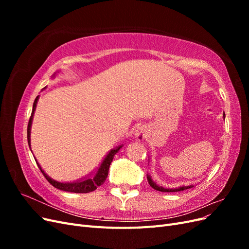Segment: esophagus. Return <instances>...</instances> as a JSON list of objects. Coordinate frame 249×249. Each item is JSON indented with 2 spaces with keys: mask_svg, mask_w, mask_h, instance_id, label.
I'll return each instance as SVG.
<instances>
[{
  "mask_svg": "<svg viewBox=\"0 0 249 249\" xmlns=\"http://www.w3.org/2000/svg\"><path fill=\"white\" fill-rule=\"evenodd\" d=\"M145 136H146L145 131H143L142 129H138L136 132H135V137H136L139 141L144 139V138H145Z\"/></svg>",
  "mask_w": 249,
  "mask_h": 249,
  "instance_id": "esophagus-1",
  "label": "esophagus"
}]
</instances>
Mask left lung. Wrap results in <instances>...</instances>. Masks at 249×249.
Segmentation results:
<instances>
[{"instance_id":"1","label":"left lung","mask_w":249,"mask_h":249,"mask_svg":"<svg viewBox=\"0 0 249 249\" xmlns=\"http://www.w3.org/2000/svg\"><path fill=\"white\" fill-rule=\"evenodd\" d=\"M223 116H225V115L223 114ZM147 180H148V184L150 185V187L154 188L155 190L161 191V192H178V191H183V190H186V189H189V188L193 187L192 185H190V186H183V187H179V188H175V189H167V188H163L162 186L157 185L149 176H147Z\"/></svg>"}]
</instances>
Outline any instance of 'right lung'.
<instances>
[{
	"instance_id": "right-lung-1",
	"label": "right lung",
	"mask_w": 249,
	"mask_h": 249,
	"mask_svg": "<svg viewBox=\"0 0 249 249\" xmlns=\"http://www.w3.org/2000/svg\"><path fill=\"white\" fill-rule=\"evenodd\" d=\"M38 97L37 96L34 104H33V109H32V113H31V116H30V120H29V124H28V130H27V136H28V143H29V146H31V139H30V134H31V125H32V120H33V115H34V111L36 109V105H37V101H38ZM123 145H119L116 148H113L111 149L109 154L106 156V158L103 160L101 166L97 169L96 173L91 177V178H88L85 179H82V180H76V182H72V183H60L57 182V180L51 178L46 172L42 170V168L40 167V165L37 163L38 165L39 169L41 170L42 175L44 176L48 179V182L54 186L57 189L60 190H63V191H67V192H73V193H89L91 191H94L97 187L101 186L102 184L105 183V180H106L107 177H108V172H109V167H110V164L113 160V158H114L115 154L118 152Z\"/></svg>"
}]
</instances>
